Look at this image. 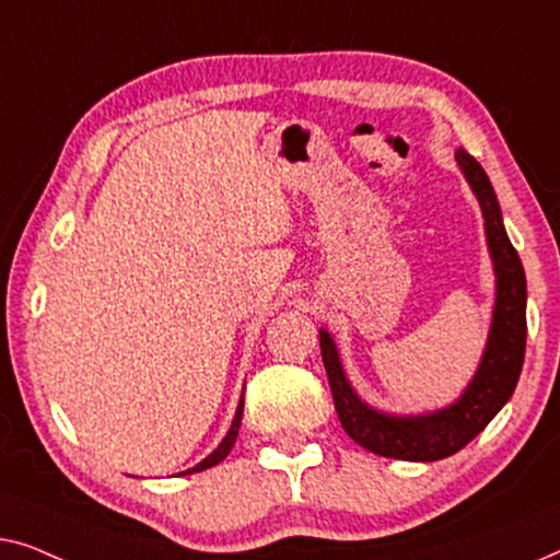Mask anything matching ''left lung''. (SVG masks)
I'll list each match as a JSON object with an SVG mask.
<instances>
[{
	"mask_svg": "<svg viewBox=\"0 0 560 560\" xmlns=\"http://www.w3.org/2000/svg\"><path fill=\"white\" fill-rule=\"evenodd\" d=\"M454 160L482 210L487 250H490L494 269L490 332H487L482 360L459 398L427 413L408 416L381 411L358 396L342 368L335 337L327 329H319L322 362H325L342 429L368 452L388 456V459L439 462L456 454L500 413V408L515 393L520 370H523L527 335V287L523 264L508 238L498 195H494L482 164L464 149H456Z\"/></svg>",
	"mask_w": 560,
	"mask_h": 560,
	"instance_id": "1",
	"label": "left lung"
}]
</instances>
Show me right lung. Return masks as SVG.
Listing matches in <instances>:
<instances>
[{
    "label": "right lung",
    "mask_w": 560,
    "mask_h": 560,
    "mask_svg": "<svg viewBox=\"0 0 560 560\" xmlns=\"http://www.w3.org/2000/svg\"><path fill=\"white\" fill-rule=\"evenodd\" d=\"M241 419H243V393H241V400H238V408H235V416H233V423H231V429H228V434L223 436V441H220V444L212 448V452L205 456L202 462H198L195 464V467H190L187 471H183V475H195V471H202V469H210V467H215V464H220L225 459L228 454H231V448H233V444H235V439H238V429H241Z\"/></svg>",
    "instance_id": "right-lung-1"
}]
</instances>
